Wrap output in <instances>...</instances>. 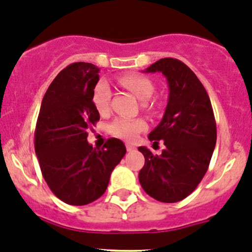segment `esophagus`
Segmentation results:
<instances>
[{
	"mask_svg": "<svg viewBox=\"0 0 252 252\" xmlns=\"http://www.w3.org/2000/svg\"><path fill=\"white\" fill-rule=\"evenodd\" d=\"M134 150H135V146H133V145H130V144H126V151H134Z\"/></svg>",
	"mask_w": 252,
	"mask_h": 252,
	"instance_id": "1",
	"label": "esophagus"
}]
</instances>
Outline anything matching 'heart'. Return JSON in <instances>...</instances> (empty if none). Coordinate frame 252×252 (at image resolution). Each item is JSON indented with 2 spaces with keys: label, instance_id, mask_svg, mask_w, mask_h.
Returning a JSON list of instances; mask_svg holds the SVG:
<instances>
[{
  "label": "heart",
  "instance_id": "b5f03b06",
  "mask_svg": "<svg viewBox=\"0 0 252 252\" xmlns=\"http://www.w3.org/2000/svg\"><path fill=\"white\" fill-rule=\"evenodd\" d=\"M119 84L134 94L139 100H149L155 93V85L149 78L141 74H126L118 79ZM111 88L107 81L100 80L95 85L93 91V103L95 110L100 114H106L110 111L111 105ZM144 108L146 111H154V103L145 102ZM147 128L142 119L117 118L110 126V131L117 138L126 141H134L139 134Z\"/></svg>",
  "mask_w": 252,
  "mask_h": 252
}]
</instances>
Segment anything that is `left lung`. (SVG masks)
Here are the masks:
<instances>
[{"label": "left lung", "instance_id": "obj_1", "mask_svg": "<svg viewBox=\"0 0 252 252\" xmlns=\"http://www.w3.org/2000/svg\"><path fill=\"white\" fill-rule=\"evenodd\" d=\"M145 72H161L169 88L163 118L149 134L166 149L155 156L139 147L145 164L139 182L146 194L161 202H178L189 196L208 169L217 140L215 114L208 94L195 73L182 61L161 58Z\"/></svg>", "mask_w": 252, "mask_h": 252}]
</instances>
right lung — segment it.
<instances>
[{
  "instance_id": "right-lung-1",
  "label": "right lung",
  "mask_w": 252,
  "mask_h": 252,
  "mask_svg": "<svg viewBox=\"0 0 252 252\" xmlns=\"http://www.w3.org/2000/svg\"><path fill=\"white\" fill-rule=\"evenodd\" d=\"M98 69L91 63H72L48 86L41 102L35 152L51 191L68 205L83 206L102 196L114 167L126 150L111 138L97 149L86 140L88 130L100 121L93 103Z\"/></svg>"
}]
</instances>
